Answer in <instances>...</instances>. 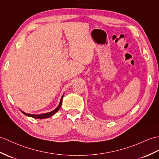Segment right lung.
Returning <instances> with one entry per match:
<instances>
[{"mask_svg":"<svg viewBox=\"0 0 159 159\" xmlns=\"http://www.w3.org/2000/svg\"><path fill=\"white\" fill-rule=\"evenodd\" d=\"M62 98H63V96L61 97V100H60V104H59V106H58L57 107V108H55L54 110H53V111H51V112H48V113H46V114H39V115H34V114H26V113H25V112H22V111H21V112L23 113V114H24L25 115H26V116H30V117H32V118H35V119H45V118L50 117V116H53L54 114L56 113V112L58 111V110H59V109L60 108V107H61V104H62Z\"/></svg>","mask_w":159,"mask_h":159,"instance_id":"1","label":"right lung"}]
</instances>
